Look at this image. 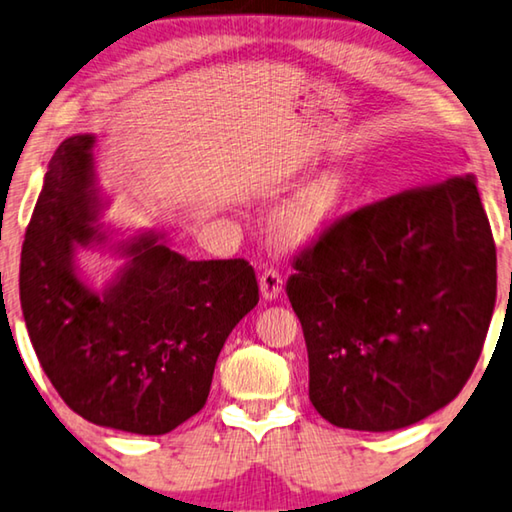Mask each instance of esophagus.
Masks as SVG:
<instances>
[{
    "mask_svg": "<svg viewBox=\"0 0 512 512\" xmlns=\"http://www.w3.org/2000/svg\"><path fill=\"white\" fill-rule=\"evenodd\" d=\"M283 290V276L274 270V267H270V270H265L261 274V295L263 299L272 301L281 295Z\"/></svg>",
    "mask_w": 512,
    "mask_h": 512,
    "instance_id": "esophagus-1",
    "label": "esophagus"
}]
</instances>
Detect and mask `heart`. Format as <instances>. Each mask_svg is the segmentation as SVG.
<instances>
[{
  "instance_id": "obj_1",
  "label": "heart",
  "mask_w": 512,
  "mask_h": 512,
  "mask_svg": "<svg viewBox=\"0 0 512 512\" xmlns=\"http://www.w3.org/2000/svg\"><path fill=\"white\" fill-rule=\"evenodd\" d=\"M347 181L342 174L331 172L308 183L299 190L276 217V233L281 240L299 245L320 236L333 222V217L345 204Z\"/></svg>"
}]
</instances>
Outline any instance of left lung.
<instances>
[{
	"label": "left lung",
	"instance_id": "1",
	"mask_svg": "<svg viewBox=\"0 0 512 512\" xmlns=\"http://www.w3.org/2000/svg\"><path fill=\"white\" fill-rule=\"evenodd\" d=\"M295 270L286 292L324 420L395 431L463 390L497 299V249L474 174L340 217Z\"/></svg>",
	"mask_w": 512,
	"mask_h": 512
}]
</instances>
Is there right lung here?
Masks as SVG:
<instances>
[{
  "mask_svg": "<svg viewBox=\"0 0 512 512\" xmlns=\"http://www.w3.org/2000/svg\"><path fill=\"white\" fill-rule=\"evenodd\" d=\"M97 138L61 142L20 258L22 315L47 379L97 426L163 435L204 408L217 356L258 304L242 258L188 261L163 233L117 242L127 258L104 290L79 276L77 247L104 245Z\"/></svg>",
  "mask_w": 512,
  "mask_h": 512,
  "instance_id": "right-lung-1",
  "label": "right lung"
}]
</instances>
